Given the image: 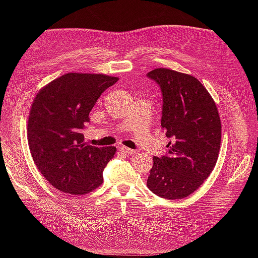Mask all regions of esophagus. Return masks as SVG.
<instances>
[{
  "instance_id": "1",
  "label": "esophagus",
  "mask_w": 258,
  "mask_h": 258,
  "mask_svg": "<svg viewBox=\"0 0 258 258\" xmlns=\"http://www.w3.org/2000/svg\"><path fill=\"white\" fill-rule=\"evenodd\" d=\"M118 150H119V152H121L123 154H128V155H131V154H135L136 153L135 150H131V148L126 147V146H118Z\"/></svg>"
}]
</instances>
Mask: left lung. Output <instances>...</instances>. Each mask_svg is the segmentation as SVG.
Instances as JSON below:
<instances>
[{"label":"left lung","instance_id":"8db88e82","mask_svg":"<svg viewBox=\"0 0 258 258\" xmlns=\"http://www.w3.org/2000/svg\"><path fill=\"white\" fill-rule=\"evenodd\" d=\"M147 76L160 86L161 127L171 138L169 154L153 158L147 187L161 198L182 199L197 190L216 165L221 118L213 98L196 77L162 68Z\"/></svg>","mask_w":258,"mask_h":258}]
</instances>
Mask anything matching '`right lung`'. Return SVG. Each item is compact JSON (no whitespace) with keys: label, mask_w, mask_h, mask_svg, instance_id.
I'll return each instance as SVG.
<instances>
[{"label":"right lung","mask_w":258,"mask_h":258,"mask_svg":"<svg viewBox=\"0 0 258 258\" xmlns=\"http://www.w3.org/2000/svg\"><path fill=\"white\" fill-rule=\"evenodd\" d=\"M118 77L67 73L38 91L30 108L28 142L43 176L60 191L88 194L103 183V170L116 147L84 142L89 113L105 89Z\"/></svg>","instance_id":"obj_1"}]
</instances>
